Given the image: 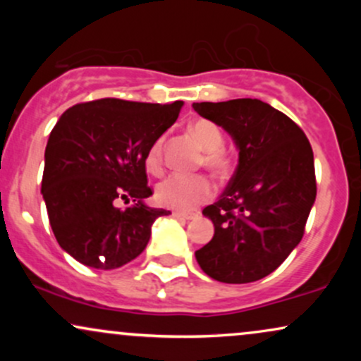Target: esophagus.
I'll use <instances>...</instances> for the list:
<instances>
[{
	"instance_id": "34e87169",
	"label": "esophagus",
	"mask_w": 361,
	"mask_h": 361,
	"mask_svg": "<svg viewBox=\"0 0 361 361\" xmlns=\"http://www.w3.org/2000/svg\"><path fill=\"white\" fill-rule=\"evenodd\" d=\"M176 219H180V221H192V219L197 217L195 214H185V212H173Z\"/></svg>"
}]
</instances>
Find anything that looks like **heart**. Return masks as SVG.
Listing matches in <instances>:
<instances>
[{
	"label": "heart",
	"mask_w": 361,
	"mask_h": 361,
	"mask_svg": "<svg viewBox=\"0 0 361 361\" xmlns=\"http://www.w3.org/2000/svg\"><path fill=\"white\" fill-rule=\"evenodd\" d=\"M195 139L205 149L204 163L215 171H222L227 166V156L224 152L222 130L210 120H195L190 127ZM163 146L164 139L159 137L151 144L146 152V168L149 173L157 175L163 171ZM214 195V185L205 175H186L175 173L164 178L156 186V200L168 209L180 212H192L198 205L209 200Z\"/></svg>",
	"instance_id": "heart-1"
}]
</instances>
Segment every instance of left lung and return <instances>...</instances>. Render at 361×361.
Segmentation results:
<instances>
[{
	"label": "left lung",
	"instance_id": "8db88e82",
	"mask_svg": "<svg viewBox=\"0 0 361 361\" xmlns=\"http://www.w3.org/2000/svg\"><path fill=\"white\" fill-rule=\"evenodd\" d=\"M193 109L226 128L239 149L226 192L204 209L215 233L195 258L224 283L264 279L300 243L316 200L309 139L292 118L256 98L193 103Z\"/></svg>",
	"mask_w": 361,
	"mask_h": 361
}]
</instances>
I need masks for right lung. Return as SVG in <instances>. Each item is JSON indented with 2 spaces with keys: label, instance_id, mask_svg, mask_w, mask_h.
Listing matches in <instances>:
<instances>
[{
  "label": "right lung",
  "instance_id": "right-lung-1",
  "mask_svg": "<svg viewBox=\"0 0 361 361\" xmlns=\"http://www.w3.org/2000/svg\"><path fill=\"white\" fill-rule=\"evenodd\" d=\"M183 102L78 103L61 115L45 147L42 195L57 243L86 267L114 270L146 250L168 210L144 204L146 152L176 122ZM122 197L135 201L126 211Z\"/></svg>",
  "mask_w": 361,
  "mask_h": 361
}]
</instances>
